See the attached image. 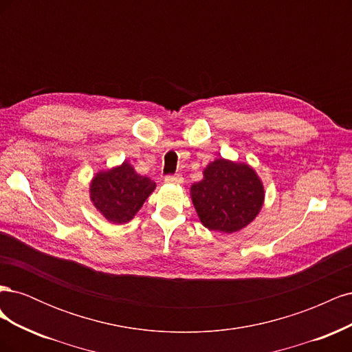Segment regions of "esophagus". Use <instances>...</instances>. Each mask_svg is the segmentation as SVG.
Returning <instances> with one entry per match:
<instances>
[{"instance_id": "34e87169", "label": "esophagus", "mask_w": 352, "mask_h": 352, "mask_svg": "<svg viewBox=\"0 0 352 352\" xmlns=\"http://www.w3.org/2000/svg\"><path fill=\"white\" fill-rule=\"evenodd\" d=\"M164 182L166 184H175V185H180L184 184V177L180 175H168L164 177Z\"/></svg>"}]
</instances>
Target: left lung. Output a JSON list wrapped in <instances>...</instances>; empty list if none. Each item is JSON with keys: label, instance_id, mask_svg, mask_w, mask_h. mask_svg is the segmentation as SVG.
<instances>
[{"label": "left lung", "instance_id": "obj_1", "mask_svg": "<svg viewBox=\"0 0 352 352\" xmlns=\"http://www.w3.org/2000/svg\"><path fill=\"white\" fill-rule=\"evenodd\" d=\"M190 198L207 229L233 233L257 217L264 186L251 166L217 158L204 168L202 180L190 186Z\"/></svg>", "mask_w": 352, "mask_h": 352}]
</instances>
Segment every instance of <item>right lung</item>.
Here are the masks:
<instances>
[{
	"mask_svg": "<svg viewBox=\"0 0 352 352\" xmlns=\"http://www.w3.org/2000/svg\"><path fill=\"white\" fill-rule=\"evenodd\" d=\"M154 189V180L138 175L135 168L124 162L95 175L89 195L95 208L105 219L114 225H122L135 217Z\"/></svg>",
	"mask_w": 352,
	"mask_h": 352,
	"instance_id": "1",
	"label": "right lung"
}]
</instances>
